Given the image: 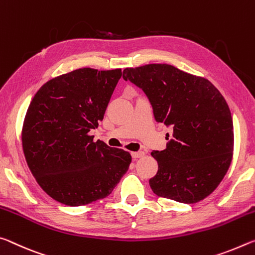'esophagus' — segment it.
<instances>
[{
	"mask_svg": "<svg viewBox=\"0 0 255 255\" xmlns=\"http://www.w3.org/2000/svg\"><path fill=\"white\" fill-rule=\"evenodd\" d=\"M131 156L133 159H136V158H141L144 156V152L143 151H134V152H131Z\"/></svg>",
	"mask_w": 255,
	"mask_h": 255,
	"instance_id": "34e87169",
	"label": "esophagus"
}]
</instances>
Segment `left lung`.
Segmentation results:
<instances>
[{"instance_id": "1", "label": "left lung", "mask_w": 255, "mask_h": 255, "mask_svg": "<svg viewBox=\"0 0 255 255\" xmlns=\"http://www.w3.org/2000/svg\"><path fill=\"white\" fill-rule=\"evenodd\" d=\"M123 79L143 90L158 123L170 128L165 150H153L158 172L153 193L195 203L216 190L232 162L233 119L226 100L207 79L169 64L123 71Z\"/></svg>"}]
</instances>
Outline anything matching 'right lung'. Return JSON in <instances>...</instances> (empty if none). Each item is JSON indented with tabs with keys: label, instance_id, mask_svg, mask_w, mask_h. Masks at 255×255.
Here are the masks:
<instances>
[{
	"label": "right lung",
	"instance_id": "right-lung-1",
	"mask_svg": "<svg viewBox=\"0 0 255 255\" xmlns=\"http://www.w3.org/2000/svg\"><path fill=\"white\" fill-rule=\"evenodd\" d=\"M122 70H74L45 83L28 107L22 147L29 169L49 197L65 206L106 198L131 155L89 135L103 121Z\"/></svg>",
	"mask_w": 255,
	"mask_h": 255
}]
</instances>
